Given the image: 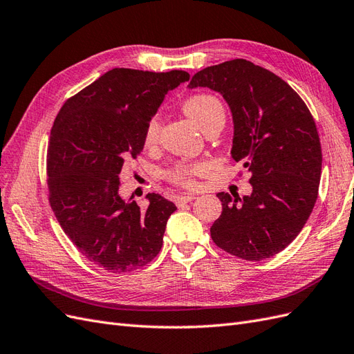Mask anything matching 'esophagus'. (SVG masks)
Segmentation results:
<instances>
[{
  "label": "esophagus",
  "instance_id": "obj_1",
  "mask_svg": "<svg viewBox=\"0 0 354 354\" xmlns=\"http://www.w3.org/2000/svg\"><path fill=\"white\" fill-rule=\"evenodd\" d=\"M194 199H196V196L195 195H192V194H187V195H181V196H177V199H176V203H177V207H183L185 203H187V202H192Z\"/></svg>",
  "mask_w": 354,
  "mask_h": 354
}]
</instances>
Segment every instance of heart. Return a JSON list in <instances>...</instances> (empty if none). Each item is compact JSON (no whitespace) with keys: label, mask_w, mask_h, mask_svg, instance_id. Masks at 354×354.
<instances>
[{"label":"heart","mask_w":354,"mask_h":354,"mask_svg":"<svg viewBox=\"0 0 354 354\" xmlns=\"http://www.w3.org/2000/svg\"><path fill=\"white\" fill-rule=\"evenodd\" d=\"M186 115L194 120L202 130L207 128L211 122L223 120L224 121V106L217 95L212 94H196L192 95L183 104ZM159 136V121L158 118H152L147 122L145 130V145L152 146L156 143ZM203 169L202 164H189V162H178L165 171V178L171 183L190 187L194 186V176Z\"/></svg>","instance_id":"1"}]
</instances>
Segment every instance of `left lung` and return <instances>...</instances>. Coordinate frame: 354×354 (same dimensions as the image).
Returning <instances> with one entry per match:
<instances>
[{
	"label": "left lung",
	"instance_id": "1",
	"mask_svg": "<svg viewBox=\"0 0 354 354\" xmlns=\"http://www.w3.org/2000/svg\"><path fill=\"white\" fill-rule=\"evenodd\" d=\"M187 87L227 102L232 158L251 174L250 196L217 194L223 211L211 238L239 259H270L298 236L317 199L322 149L313 116L282 78L245 59L202 69Z\"/></svg>",
	"mask_w": 354,
	"mask_h": 354
}]
</instances>
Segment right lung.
Instances as JSON below:
<instances>
[{"mask_svg":"<svg viewBox=\"0 0 354 354\" xmlns=\"http://www.w3.org/2000/svg\"><path fill=\"white\" fill-rule=\"evenodd\" d=\"M185 71L115 68L68 99L47 149L50 205L82 255L112 273L151 263L177 207L149 194L142 211L120 195V173L145 146V130L165 94L189 81Z\"/></svg>","mask_w":354,"mask_h":354,"instance_id":"obj_1","label":"right lung"}]
</instances>
